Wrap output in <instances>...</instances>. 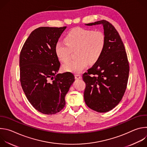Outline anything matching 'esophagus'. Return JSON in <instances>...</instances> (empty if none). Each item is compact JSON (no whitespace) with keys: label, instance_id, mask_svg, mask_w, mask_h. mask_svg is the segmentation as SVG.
<instances>
[{"label":"esophagus","instance_id":"obj_1","mask_svg":"<svg viewBox=\"0 0 147 147\" xmlns=\"http://www.w3.org/2000/svg\"><path fill=\"white\" fill-rule=\"evenodd\" d=\"M75 78L76 79L78 80V79H81L82 78V76L80 74H75Z\"/></svg>","mask_w":147,"mask_h":147}]
</instances>
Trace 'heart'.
Instances as JSON below:
<instances>
[{
	"label": "heart",
	"mask_w": 147,
	"mask_h": 147,
	"mask_svg": "<svg viewBox=\"0 0 147 147\" xmlns=\"http://www.w3.org/2000/svg\"><path fill=\"white\" fill-rule=\"evenodd\" d=\"M65 40H58L55 47L57 58L63 62L70 58L71 50H75L77 57L63 66L65 71L80 73L84 69L88 61L94 63L99 59L105 45V36L101 31L80 27L71 30L66 36Z\"/></svg>",
	"instance_id": "1"
}]
</instances>
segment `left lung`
<instances>
[{"instance_id": "obj_1", "label": "left lung", "mask_w": 147, "mask_h": 147, "mask_svg": "<svg viewBox=\"0 0 147 147\" xmlns=\"http://www.w3.org/2000/svg\"><path fill=\"white\" fill-rule=\"evenodd\" d=\"M102 24L105 45L94 66L82 75L86 87L84 98L87 105L98 112L113 109L121 100L129 74L127 56L121 39L114 26L106 20L86 24Z\"/></svg>"}]
</instances>
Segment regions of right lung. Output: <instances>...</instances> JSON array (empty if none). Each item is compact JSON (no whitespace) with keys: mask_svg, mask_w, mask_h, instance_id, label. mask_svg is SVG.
Listing matches in <instances>:
<instances>
[{"mask_svg":"<svg viewBox=\"0 0 147 147\" xmlns=\"http://www.w3.org/2000/svg\"><path fill=\"white\" fill-rule=\"evenodd\" d=\"M66 27H39L30 35L20 55V82L25 95L39 112L53 115L64 108L74 81L70 73L57 74L60 63L55 47Z\"/></svg>","mask_w":147,"mask_h":147,"instance_id":"obj_1","label":"right lung"}]
</instances>
